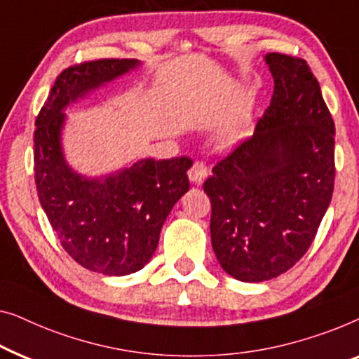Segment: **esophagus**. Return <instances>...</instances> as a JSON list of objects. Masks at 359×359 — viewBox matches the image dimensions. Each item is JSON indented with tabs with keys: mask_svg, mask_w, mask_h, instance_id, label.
I'll use <instances>...</instances> for the list:
<instances>
[{
	"mask_svg": "<svg viewBox=\"0 0 359 359\" xmlns=\"http://www.w3.org/2000/svg\"><path fill=\"white\" fill-rule=\"evenodd\" d=\"M206 175H208V169H206V164L201 163V161H196V163L191 165V169L189 170L190 180L194 182V184H196V185L203 184V180L206 179Z\"/></svg>",
	"mask_w": 359,
	"mask_h": 359,
	"instance_id": "obj_1",
	"label": "esophagus"
}]
</instances>
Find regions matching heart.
<instances>
[{
  "label": "heart",
  "instance_id": "heart-1",
  "mask_svg": "<svg viewBox=\"0 0 359 359\" xmlns=\"http://www.w3.org/2000/svg\"><path fill=\"white\" fill-rule=\"evenodd\" d=\"M244 128H245V122L242 118L231 120V122H228L219 128L218 135H216V141H218V144L221 146L234 144L236 141L241 138L242 133H244Z\"/></svg>",
  "mask_w": 359,
  "mask_h": 359
}]
</instances>
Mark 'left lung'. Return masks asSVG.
<instances>
[{
    "label": "left lung",
    "instance_id": "left-lung-1",
    "mask_svg": "<svg viewBox=\"0 0 359 359\" xmlns=\"http://www.w3.org/2000/svg\"><path fill=\"white\" fill-rule=\"evenodd\" d=\"M275 89L254 135L213 168L211 244L245 283L290 270L309 249L335 179V125L304 60L266 53Z\"/></svg>",
    "mask_w": 359,
    "mask_h": 359
}]
</instances>
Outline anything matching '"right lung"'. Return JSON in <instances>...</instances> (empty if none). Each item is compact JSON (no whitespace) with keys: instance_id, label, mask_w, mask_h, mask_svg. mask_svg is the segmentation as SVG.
Listing matches in <instances>:
<instances>
[{"instance_id":"1","label":"right lung","mask_w":359,"mask_h":359,"mask_svg":"<svg viewBox=\"0 0 359 359\" xmlns=\"http://www.w3.org/2000/svg\"><path fill=\"white\" fill-rule=\"evenodd\" d=\"M141 65L99 60L65 69L35 120L40 205L63 249L81 266L109 276L135 273L151 260L164 221L190 189L187 170L194 161L146 158L109 174H81L65 154V110Z\"/></svg>"}]
</instances>
